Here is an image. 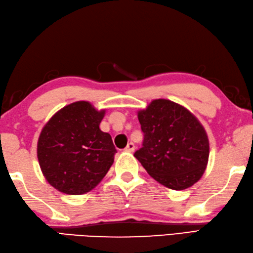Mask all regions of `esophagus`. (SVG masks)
<instances>
[{"label":"esophagus","mask_w":253,"mask_h":253,"mask_svg":"<svg viewBox=\"0 0 253 253\" xmlns=\"http://www.w3.org/2000/svg\"><path fill=\"white\" fill-rule=\"evenodd\" d=\"M126 151H128V153H132V151L135 150V145L132 144V142H128L126 148H125Z\"/></svg>","instance_id":"1"}]
</instances>
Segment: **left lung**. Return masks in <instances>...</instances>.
Wrapping results in <instances>:
<instances>
[{
	"mask_svg": "<svg viewBox=\"0 0 253 253\" xmlns=\"http://www.w3.org/2000/svg\"><path fill=\"white\" fill-rule=\"evenodd\" d=\"M142 147L134 154L155 180L173 190L191 187L203 176L209 140L194 115L168 99H155L138 112Z\"/></svg>",
	"mask_w": 253,
	"mask_h": 253,
	"instance_id": "8db88e82",
	"label": "left lung"
}]
</instances>
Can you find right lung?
I'll return each mask as SVG.
<instances>
[{"mask_svg":"<svg viewBox=\"0 0 253 253\" xmlns=\"http://www.w3.org/2000/svg\"><path fill=\"white\" fill-rule=\"evenodd\" d=\"M105 111L75 102L58 111L41 131L38 158L44 177L55 189L83 195L107 173L117 153L108 132L100 130Z\"/></svg>","mask_w":253,"mask_h":253,"instance_id":"add662e5","label":"right lung"}]
</instances>
